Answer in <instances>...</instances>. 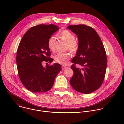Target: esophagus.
<instances>
[{"instance_id": "esophagus-1", "label": "esophagus", "mask_w": 124, "mask_h": 124, "mask_svg": "<svg viewBox=\"0 0 124 124\" xmlns=\"http://www.w3.org/2000/svg\"><path fill=\"white\" fill-rule=\"evenodd\" d=\"M67 68V67H66V66H62V70H65V69H66Z\"/></svg>"}]
</instances>
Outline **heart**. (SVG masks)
Listing matches in <instances>:
<instances>
[{
  "label": "heart",
  "instance_id": "1",
  "mask_svg": "<svg viewBox=\"0 0 124 124\" xmlns=\"http://www.w3.org/2000/svg\"><path fill=\"white\" fill-rule=\"evenodd\" d=\"M59 35L62 39L67 42V49L73 52L77 51L79 47V44L75 40L76 37L73 33L68 30H64L60 32ZM55 46L56 37L54 36H51L49 38L47 41L48 47L51 51H54L55 49ZM70 57L71 54L70 52H59L55 55L54 59L57 63L65 65L68 64Z\"/></svg>",
  "mask_w": 124,
  "mask_h": 124
}]
</instances>
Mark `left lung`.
<instances>
[{
	"label": "left lung",
	"mask_w": 124,
	"mask_h": 124,
	"mask_svg": "<svg viewBox=\"0 0 124 124\" xmlns=\"http://www.w3.org/2000/svg\"><path fill=\"white\" fill-rule=\"evenodd\" d=\"M68 28L77 35L79 44L77 55L72 61L74 75L70 83L78 92L92 93L101 87L105 75L107 58L104 46L92 27L78 24L69 25ZM76 63L82 68L76 67Z\"/></svg>",
	"instance_id": "left-lung-1"
}]
</instances>
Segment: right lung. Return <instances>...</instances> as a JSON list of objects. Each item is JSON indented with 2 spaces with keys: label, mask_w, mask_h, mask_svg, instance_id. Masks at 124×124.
Masks as SVG:
<instances>
[{
  "label": "right lung",
  "mask_w": 124,
  "mask_h": 124,
  "mask_svg": "<svg viewBox=\"0 0 124 124\" xmlns=\"http://www.w3.org/2000/svg\"><path fill=\"white\" fill-rule=\"evenodd\" d=\"M59 28L54 24H39L30 28L23 35L17 48L16 57L19 78L23 86L34 93L46 92L52 88L61 70L60 64L51 63L47 41ZM47 64V63H46Z\"/></svg>",
  "instance_id": "1"
}]
</instances>
